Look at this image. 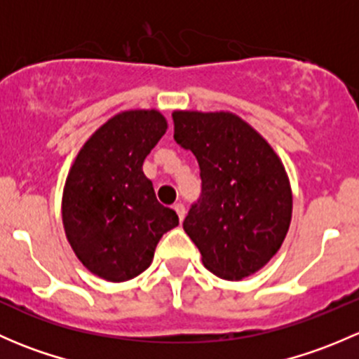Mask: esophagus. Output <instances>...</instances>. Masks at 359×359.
<instances>
[{"mask_svg": "<svg viewBox=\"0 0 359 359\" xmlns=\"http://www.w3.org/2000/svg\"><path fill=\"white\" fill-rule=\"evenodd\" d=\"M173 210H175L177 215H179V219H180V222H182L184 217H186V206H184L182 203H175V205H173Z\"/></svg>", "mask_w": 359, "mask_h": 359, "instance_id": "34e87169", "label": "esophagus"}]
</instances>
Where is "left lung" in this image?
Here are the masks:
<instances>
[{"label": "left lung", "instance_id": "1", "mask_svg": "<svg viewBox=\"0 0 359 359\" xmlns=\"http://www.w3.org/2000/svg\"><path fill=\"white\" fill-rule=\"evenodd\" d=\"M177 144L193 151L201 198L184 231L215 276L240 281L278 253L292 222V187L280 156L229 111H173Z\"/></svg>", "mask_w": 359, "mask_h": 359}]
</instances>
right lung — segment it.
<instances>
[{"label":"right lung","instance_id":"right-lung-1","mask_svg":"<svg viewBox=\"0 0 359 359\" xmlns=\"http://www.w3.org/2000/svg\"><path fill=\"white\" fill-rule=\"evenodd\" d=\"M168 123L156 109L121 111L83 144L62 193V224L79 262L112 283L139 276L153 262L179 215L156 200L142 165Z\"/></svg>","mask_w":359,"mask_h":359}]
</instances>
